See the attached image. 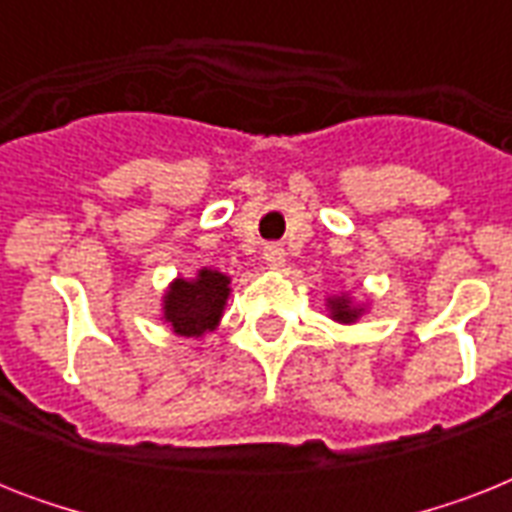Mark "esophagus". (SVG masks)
<instances>
[{"mask_svg": "<svg viewBox=\"0 0 512 512\" xmlns=\"http://www.w3.org/2000/svg\"><path fill=\"white\" fill-rule=\"evenodd\" d=\"M263 260L271 271H279V268H284V263H287V252H284V247H279V244H268V247L263 249Z\"/></svg>", "mask_w": 512, "mask_h": 512, "instance_id": "obj_1", "label": "esophagus"}]
</instances>
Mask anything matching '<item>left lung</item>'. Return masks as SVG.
Returning a JSON list of instances; mask_svg holds the SVG:
<instances>
[{
    "label": "left lung",
    "instance_id": "8db88e82",
    "mask_svg": "<svg viewBox=\"0 0 512 512\" xmlns=\"http://www.w3.org/2000/svg\"><path fill=\"white\" fill-rule=\"evenodd\" d=\"M327 311L332 321H340V324H356V321L364 316L366 305L356 303L353 297L342 292V295L327 297Z\"/></svg>",
    "mask_w": 512,
    "mask_h": 512
}]
</instances>
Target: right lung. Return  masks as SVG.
<instances>
[{
	"instance_id": "obj_1",
	"label": "right lung",
	"mask_w": 512,
	"mask_h": 512,
	"mask_svg": "<svg viewBox=\"0 0 512 512\" xmlns=\"http://www.w3.org/2000/svg\"><path fill=\"white\" fill-rule=\"evenodd\" d=\"M231 297V276L201 268L193 279H175L162 297V321L180 337L199 340L215 332Z\"/></svg>"
}]
</instances>
